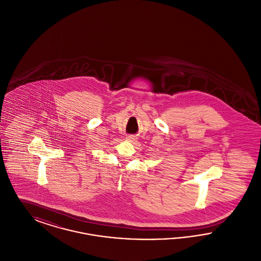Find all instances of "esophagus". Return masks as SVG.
Instances as JSON below:
<instances>
[{"label": "esophagus", "instance_id": "34e87169", "mask_svg": "<svg viewBox=\"0 0 261 261\" xmlns=\"http://www.w3.org/2000/svg\"><path fill=\"white\" fill-rule=\"evenodd\" d=\"M137 138L135 136H128L127 137V141H129V142H135L136 141Z\"/></svg>", "mask_w": 261, "mask_h": 261}]
</instances>
